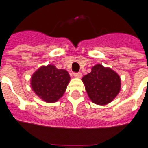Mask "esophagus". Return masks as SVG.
<instances>
[{"instance_id":"1","label":"esophagus","mask_w":148,"mask_h":148,"mask_svg":"<svg viewBox=\"0 0 148 148\" xmlns=\"http://www.w3.org/2000/svg\"><path fill=\"white\" fill-rule=\"evenodd\" d=\"M74 77L76 78H81L82 74L81 72H78V73H74Z\"/></svg>"}]
</instances>
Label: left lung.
Returning <instances> with one entry per match:
<instances>
[{
    "instance_id": "left-lung-1",
    "label": "left lung",
    "mask_w": 148,
    "mask_h": 148,
    "mask_svg": "<svg viewBox=\"0 0 148 148\" xmlns=\"http://www.w3.org/2000/svg\"><path fill=\"white\" fill-rule=\"evenodd\" d=\"M92 102L104 106L114 100L121 90V79L109 67L97 64L82 79Z\"/></svg>"
}]
</instances>
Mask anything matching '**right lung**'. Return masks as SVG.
I'll return each instance as SVG.
<instances>
[{
	"label": "right lung",
	"mask_w": 148,
	"mask_h": 148,
	"mask_svg": "<svg viewBox=\"0 0 148 148\" xmlns=\"http://www.w3.org/2000/svg\"><path fill=\"white\" fill-rule=\"evenodd\" d=\"M70 76L65 69L50 64L40 67L31 77V87L40 98L47 103L57 102L65 92Z\"/></svg>",
	"instance_id": "obj_1"
}]
</instances>
